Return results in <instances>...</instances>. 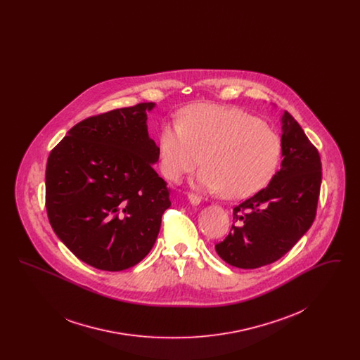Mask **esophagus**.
<instances>
[{"label": "esophagus", "instance_id": "1", "mask_svg": "<svg viewBox=\"0 0 360 360\" xmlns=\"http://www.w3.org/2000/svg\"><path fill=\"white\" fill-rule=\"evenodd\" d=\"M188 202L191 204V205H200V202H201V198L198 197V195H195V194H193V193H190L188 194Z\"/></svg>", "mask_w": 360, "mask_h": 360}]
</instances>
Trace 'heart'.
<instances>
[{"instance_id": "obj_1", "label": "heart", "mask_w": 360, "mask_h": 360, "mask_svg": "<svg viewBox=\"0 0 360 360\" xmlns=\"http://www.w3.org/2000/svg\"><path fill=\"white\" fill-rule=\"evenodd\" d=\"M282 156L281 137L271 128L240 109L205 103L188 106L179 124L167 122L159 135L163 175L181 182L205 165L197 186L223 191L239 200L257 193L274 178Z\"/></svg>"}]
</instances>
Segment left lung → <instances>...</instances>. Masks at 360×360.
Returning a JSON list of instances; mask_svg holds the SVG:
<instances>
[{
	"label": "left lung",
	"instance_id": "8db88e82",
	"mask_svg": "<svg viewBox=\"0 0 360 360\" xmlns=\"http://www.w3.org/2000/svg\"><path fill=\"white\" fill-rule=\"evenodd\" d=\"M281 124V169L267 188L235 206L231 232L214 247L224 262L239 269H257L281 259L316 217L320 155L289 112H283Z\"/></svg>",
	"mask_w": 360,
	"mask_h": 360
}]
</instances>
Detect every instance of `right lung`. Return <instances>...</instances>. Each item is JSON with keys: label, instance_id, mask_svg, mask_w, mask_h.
Here are the masks:
<instances>
[{"label": "right lung", "instance_id": "obj_1", "mask_svg": "<svg viewBox=\"0 0 360 360\" xmlns=\"http://www.w3.org/2000/svg\"><path fill=\"white\" fill-rule=\"evenodd\" d=\"M154 103L115 109L74 125L46 169V207L56 236L87 264L122 271L151 251L170 188L154 170L148 135Z\"/></svg>", "mask_w": 360, "mask_h": 360}]
</instances>
